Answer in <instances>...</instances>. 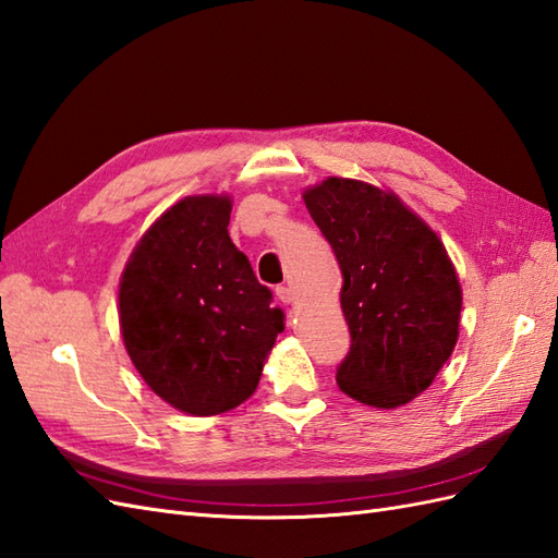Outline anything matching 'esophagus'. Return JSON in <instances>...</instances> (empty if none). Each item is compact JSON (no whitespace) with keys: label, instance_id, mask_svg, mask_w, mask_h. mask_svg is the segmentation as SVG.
Returning a JSON list of instances; mask_svg holds the SVG:
<instances>
[{"label":"esophagus","instance_id":"1","mask_svg":"<svg viewBox=\"0 0 558 558\" xmlns=\"http://www.w3.org/2000/svg\"><path fill=\"white\" fill-rule=\"evenodd\" d=\"M277 298H279L283 305H289V303L295 301V295H293V291L289 287H277Z\"/></svg>","mask_w":558,"mask_h":558}]
</instances>
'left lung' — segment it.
Instances as JSON below:
<instances>
[{
	"label": "left lung",
	"instance_id": "8db88e82",
	"mask_svg": "<svg viewBox=\"0 0 558 558\" xmlns=\"http://www.w3.org/2000/svg\"><path fill=\"white\" fill-rule=\"evenodd\" d=\"M343 271L345 396L396 410L424 392L459 338L461 287L440 236L400 196L348 177L303 192Z\"/></svg>",
	"mask_w": 558,
	"mask_h": 558
}]
</instances>
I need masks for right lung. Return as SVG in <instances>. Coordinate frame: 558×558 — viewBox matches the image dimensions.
Here are the masks:
<instances>
[{
  "label": "right lung",
  "mask_w": 558,
  "mask_h": 558,
  "mask_svg": "<svg viewBox=\"0 0 558 558\" xmlns=\"http://www.w3.org/2000/svg\"><path fill=\"white\" fill-rule=\"evenodd\" d=\"M232 198L186 196L134 246L120 277V333L160 400L213 416L248 400L283 331L281 307L229 239Z\"/></svg>",
  "instance_id": "right-lung-1"
}]
</instances>
